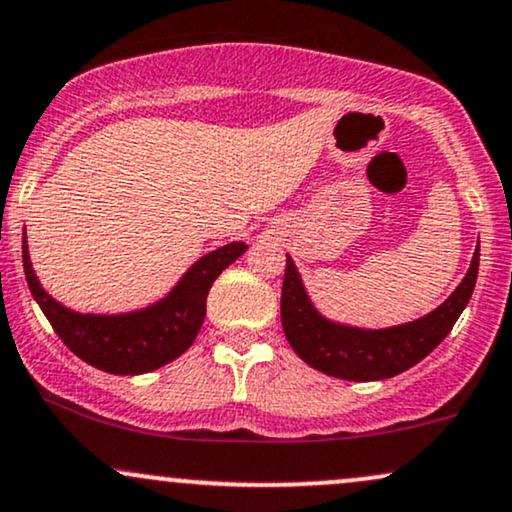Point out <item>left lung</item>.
Masks as SVG:
<instances>
[{"instance_id":"1","label":"left lung","mask_w":512,"mask_h":512,"mask_svg":"<svg viewBox=\"0 0 512 512\" xmlns=\"http://www.w3.org/2000/svg\"><path fill=\"white\" fill-rule=\"evenodd\" d=\"M479 272V243L470 269L458 288L436 310L412 322L362 329L334 322L317 310L293 257L286 255L281 288L283 334L300 360L329 377L346 381H379L415 367L439 346L470 303Z\"/></svg>"}]
</instances>
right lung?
I'll return each instance as SVG.
<instances>
[{"instance_id": "obj_1", "label": "right lung", "mask_w": 512, "mask_h": 512, "mask_svg": "<svg viewBox=\"0 0 512 512\" xmlns=\"http://www.w3.org/2000/svg\"><path fill=\"white\" fill-rule=\"evenodd\" d=\"M248 245L233 240L207 252L178 279L157 303L119 315H90L76 312L54 300L30 262L26 231H23V272L35 303L57 331L61 341L88 365L121 377L152 372L169 365L193 346L197 331L207 315V293L217 276L236 262Z\"/></svg>"}]
</instances>
